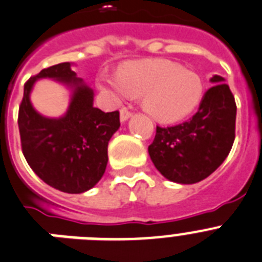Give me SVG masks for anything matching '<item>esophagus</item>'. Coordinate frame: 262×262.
<instances>
[{
    "label": "esophagus",
    "instance_id": "1",
    "mask_svg": "<svg viewBox=\"0 0 262 262\" xmlns=\"http://www.w3.org/2000/svg\"><path fill=\"white\" fill-rule=\"evenodd\" d=\"M132 115H133V112H132L130 109L124 106V108H121V111H120V120H121L122 122L126 121Z\"/></svg>",
    "mask_w": 262,
    "mask_h": 262
}]
</instances>
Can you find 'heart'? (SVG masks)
<instances>
[{
  "mask_svg": "<svg viewBox=\"0 0 262 262\" xmlns=\"http://www.w3.org/2000/svg\"><path fill=\"white\" fill-rule=\"evenodd\" d=\"M100 88L126 96H144V108L161 122H174L190 115L200 103L204 84L200 75L165 59L126 63L117 80L100 76Z\"/></svg>",
  "mask_w": 262,
  "mask_h": 262,
  "instance_id": "obj_1",
  "label": "heart"
}]
</instances>
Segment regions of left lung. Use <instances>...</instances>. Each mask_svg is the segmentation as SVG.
<instances>
[{"label": "left lung", "instance_id": "1", "mask_svg": "<svg viewBox=\"0 0 262 262\" xmlns=\"http://www.w3.org/2000/svg\"><path fill=\"white\" fill-rule=\"evenodd\" d=\"M204 93L198 112L188 121L157 126L149 156L161 174L171 182L191 185L212 174L227 158L235 141L236 103L219 75Z\"/></svg>", "mask_w": 262, "mask_h": 262}]
</instances>
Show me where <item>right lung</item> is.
I'll return each instance as SVG.
<instances>
[{"mask_svg": "<svg viewBox=\"0 0 262 262\" xmlns=\"http://www.w3.org/2000/svg\"><path fill=\"white\" fill-rule=\"evenodd\" d=\"M40 77L56 78L74 88L63 118H43L31 105V88ZM18 128L22 153L34 172L56 190L80 194L92 188L105 172L108 142L120 128V112L95 108L93 91L76 77L70 63H60L25 83Z\"/></svg>", "mask_w": 262, "mask_h": 262, "instance_id": "add662e5", "label": "right lung"}]
</instances>
